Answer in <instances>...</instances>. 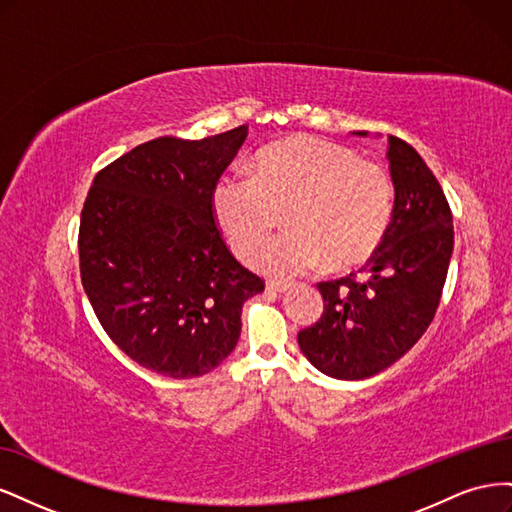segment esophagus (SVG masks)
<instances>
[{
    "mask_svg": "<svg viewBox=\"0 0 512 512\" xmlns=\"http://www.w3.org/2000/svg\"><path fill=\"white\" fill-rule=\"evenodd\" d=\"M290 288V282H277V280H269L267 282V290L269 292H286Z\"/></svg>",
    "mask_w": 512,
    "mask_h": 512,
    "instance_id": "esophagus-1",
    "label": "esophagus"
}]
</instances>
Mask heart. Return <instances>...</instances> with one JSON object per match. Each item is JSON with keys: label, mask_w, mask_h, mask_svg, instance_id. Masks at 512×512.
Here are the masks:
<instances>
[{"label": "heart", "mask_w": 512, "mask_h": 512, "mask_svg": "<svg viewBox=\"0 0 512 512\" xmlns=\"http://www.w3.org/2000/svg\"><path fill=\"white\" fill-rule=\"evenodd\" d=\"M213 218L230 250L247 260L286 211L284 235L254 256L273 275H294L324 258L333 269L365 262L378 250L393 213L386 170L348 147L290 136L256 153L250 175L228 173L211 192Z\"/></svg>", "instance_id": "b5f03b06"}]
</instances>
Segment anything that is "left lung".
<instances>
[{
  "label": "left lung",
  "instance_id": "left-lung-1",
  "mask_svg": "<svg viewBox=\"0 0 512 512\" xmlns=\"http://www.w3.org/2000/svg\"><path fill=\"white\" fill-rule=\"evenodd\" d=\"M386 158L395 185L386 235L359 275L318 284L324 312L297 337L307 361L337 380L380 374L423 337L453 254V213L429 166L397 136Z\"/></svg>",
  "mask_w": 512,
  "mask_h": 512
}]
</instances>
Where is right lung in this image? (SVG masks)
<instances>
[{
	"label": "right lung",
	"mask_w": 512,
	"mask_h": 512,
	"mask_svg": "<svg viewBox=\"0 0 512 512\" xmlns=\"http://www.w3.org/2000/svg\"><path fill=\"white\" fill-rule=\"evenodd\" d=\"M247 136H160L102 168L79 228L81 282L132 361L183 380L235 350L241 307L265 282L230 254L211 192Z\"/></svg>",
	"instance_id": "add662e5"
}]
</instances>
